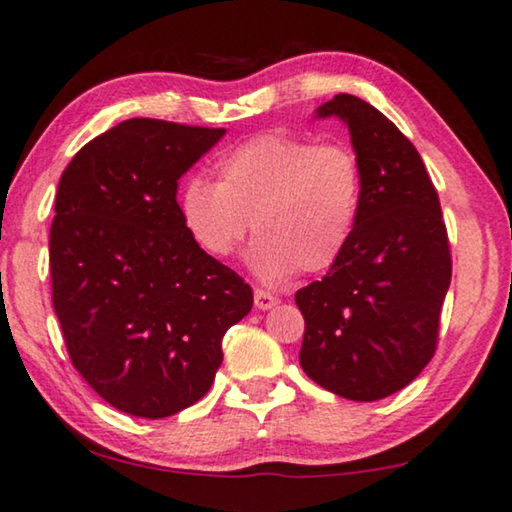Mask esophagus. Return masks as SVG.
<instances>
[{"label":"esophagus","mask_w":512,"mask_h":512,"mask_svg":"<svg viewBox=\"0 0 512 512\" xmlns=\"http://www.w3.org/2000/svg\"><path fill=\"white\" fill-rule=\"evenodd\" d=\"M254 302H256V309L267 311V309H272V306L279 304V297L270 295V293H267V290L256 288V290H254Z\"/></svg>","instance_id":"1"}]
</instances>
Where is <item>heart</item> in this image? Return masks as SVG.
<instances>
[{
    "mask_svg": "<svg viewBox=\"0 0 512 512\" xmlns=\"http://www.w3.org/2000/svg\"><path fill=\"white\" fill-rule=\"evenodd\" d=\"M217 183L187 178L178 215L203 254L229 258L254 226L247 265L261 281L332 267L355 231L361 174L348 146L265 132L215 164Z\"/></svg>",
    "mask_w": 512,
    "mask_h": 512,
    "instance_id": "1",
    "label": "heart"
}]
</instances>
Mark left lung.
Instances as JSON below:
<instances>
[{
	"label": "left lung",
	"mask_w": 512,
	"mask_h": 512,
	"mask_svg": "<svg viewBox=\"0 0 512 512\" xmlns=\"http://www.w3.org/2000/svg\"><path fill=\"white\" fill-rule=\"evenodd\" d=\"M316 116L348 125L361 199L341 258L295 293L306 322L300 364L322 389L371 403L407 387L435 355L448 235L419 151L387 116L350 93Z\"/></svg>",
	"instance_id": "8db88e82"
}]
</instances>
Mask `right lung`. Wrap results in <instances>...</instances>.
Returning a JSON list of instances; mask_svg holds the SVG:
<instances>
[{"mask_svg": "<svg viewBox=\"0 0 512 512\" xmlns=\"http://www.w3.org/2000/svg\"><path fill=\"white\" fill-rule=\"evenodd\" d=\"M224 128L130 119L77 151L50 229L52 304L73 366L109 405L164 419L206 396L254 293L203 254L178 178Z\"/></svg>", "mask_w": 512, "mask_h": 512, "instance_id": "1", "label": "right lung"}]
</instances>
